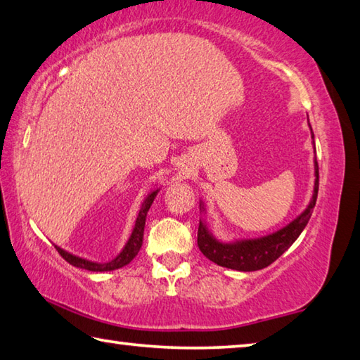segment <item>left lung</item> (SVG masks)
<instances>
[{
  "mask_svg": "<svg viewBox=\"0 0 360 360\" xmlns=\"http://www.w3.org/2000/svg\"><path fill=\"white\" fill-rule=\"evenodd\" d=\"M311 130V127H310ZM311 139L315 140L311 132ZM318 186H319V173H318V162L315 159V187H313V195L309 206L304 209V212L297 215L296 219L290 221L288 225L283 226L282 230L267 234L263 238L257 239H239L234 243H221L214 234L209 231L205 220H200L198 226V247L201 253L207 259L214 261L215 264L228 269H236L243 272H252L264 269L272 264L278 257L288 250L296 240L304 228L309 224L311 217L313 207L316 205L318 197ZM200 209L202 212L206 211L205 202L200 201Z\"/></svg>",
  "mask_w": 360,
  "mask_h": 360,
  "instance_id": "8db88e82",
  "label": "left lung"
}]
</instances>
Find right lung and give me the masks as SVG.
<instances>
[{"label": "right lung", "instance_id": "obj_1", "mask_svg": "<svg viewBox=\"0 0 360 360\" xmlns=\"http://www.w3.org/2000/svg\"><path fill=\"white\" fill-rule=\"evenodd\" d=\"M160 187L155 188V191H151L148 195L146 198L143 200L141 202V207L139 211V215H136V220H135V226L132 230V234H130L129 240L124 245L122 250L117 253V257L113 258L112 261H107V263H96V261H89L86 258H82V257H77V255H72L69 252L64 250V248L55 245V248L58 250V253L61 255V257L68 261L69 264L75 266V267H80V269H86V271H93V272H105V271H115V269H120V267L129 264L130 261H132L136 255H139L141 244H143V233H145V224H146V215L149 207H151L153 201L155 198V195L159 193Z\"/></svg>", "mask_w": 360, "mask_h": 360}]
</instances>
